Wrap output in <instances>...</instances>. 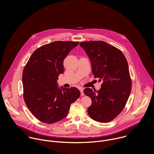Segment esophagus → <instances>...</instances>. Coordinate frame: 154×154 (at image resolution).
<instances>
[{
    "mask_svg": "<svg viewBox=\"0 0 154 154\" xmlns=\"http://www.w3.org/2000/svg\"><path fill=\"white\" fill-rule=\"evenodd\" d=\"M79 90H80V91H81V96H84V91H83L84 89L81 88L79 89Z\"/></svg>",
    "mask_w": 154,
    "mask_h": 154,
    "instance_id": "1",
    "label": "esophagus"
}]
</instances>
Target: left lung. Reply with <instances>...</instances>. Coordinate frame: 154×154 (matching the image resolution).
I'll return each mask as SVG.
<instances>
[{
    "label": "left lung",
    "mask_w": 154,
    "mask_h": 154,
    "mask_svg": "<svg viewBox=\"0 0 154 154\" xmlns=\"http://www.w3.org/2000/svg\"><path fill=\"white\" fill-rule=\"evenodd\" d=\"M80 45L90 59L94 78L103 82L98 91L89 88L84 90L92 100L88 115L98 122H109L123 111L131 92L127 60L120 50L103 41L84 42Z\"/></svg>",
    "instance_id": "1"
}]
</instances>
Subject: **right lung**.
I'll return each instance as SVG.
<instances>
[{"instance_id": "1", "label": "right lung", "mask_w": 154, "mask_h": 154, "mask_svg": "<svg viewBox=\"0 0 154 154\" xmlns=\"http://www.w3.org/2000/svg\"><path fill=\"white\" fill-rule=\"evenodd\" d=\"M79 42H54L36 49L22 73L24 101L33 116L47 124L64 119L70 106L80 96L75 87L61 89L57 81L64 72L63 60Z\"/></svg>"}]
</instances>
